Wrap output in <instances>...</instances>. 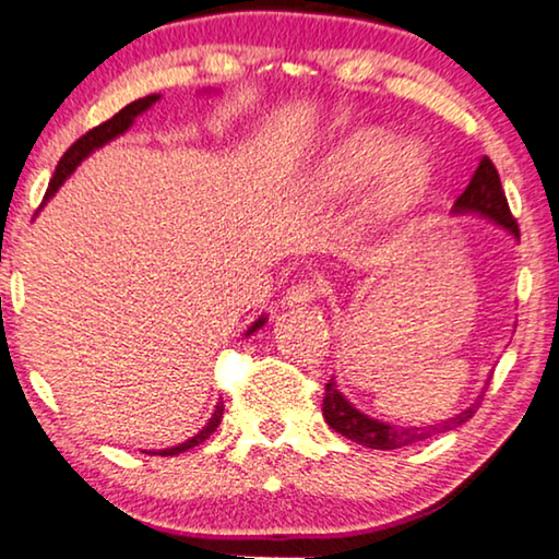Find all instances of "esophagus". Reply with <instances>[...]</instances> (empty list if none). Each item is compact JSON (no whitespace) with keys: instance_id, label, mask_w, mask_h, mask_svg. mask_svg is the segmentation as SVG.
<instances>
[{"instance_id":"obj_1","label":"esophagus","mask_w":559,"mask_h":559,"mask_svg":"<svg viewBox=\"0 0 559 559\" xmlns=\"http://www.w3.org/2000/svg\"><path fill=\"white\" fill-rule=\"evenodd\" d=\"M319 290L321 288L317 281H298L286 290V296H283V306H288V309H296V306H309L311 301H317L319 298Z\"/></svg>"}]
</instances>
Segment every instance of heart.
Instances as JSON below:
<instances>
[{"instance_id": "obj_1", "label": "heart", "mask_w": 559, "mask_h": 559, "mask_svg": "<svg viewBox=\"0 0 559 559\" xmlns=\"http://www.w3.org/2000/svg\"><path fill=\"white\" fill-rule=\"evenodd\" d=\"M380 175L374 210L382 217H395L426 198L433 185V159L420 144L400 146V139L390 131L359 129L326 159L324 185L336 194H347Z\"/></svg>"}]
</instances>
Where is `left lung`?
<instances>
[{
  "label": "left lung",
  "instance_id": "1",
  "mask_svg": "<svg viewBox=\"0 0 559 559\" xmlns=\"http://www.w3.org/2000/svg\"><path fill=\"white\" fill-rule=\"evenodd\" d=\"M455 212H478V215L491 217L493 223H499L501 227H507L509 233L519 238V225L509 210L507 194L501 190V179L499 171L493 167V162L489 156H484L481 164H478L476 175L471 177V182L459 200H455ZM484 395L476 400L474 405L466 407V411L455 415L451 420L436 423V426H423V428H397V426H388V423H380L369 415L359 413L355 405L349 403L347 397L336 390L334 380L326 382L324 388V418L329 423V428H334L336 433H342L344 438L355 440L359 445L374 448V451H392V448H405L413 443H420V440L436 438L440 433H448V430H455L463 423L471 420L481 405Z\"/></svg>",
  "mask_w": 559,
  "mask_h": 559
}]
</instances>
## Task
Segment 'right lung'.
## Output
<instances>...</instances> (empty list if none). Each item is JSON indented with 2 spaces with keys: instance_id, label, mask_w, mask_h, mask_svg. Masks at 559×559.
<instances>
[{
  "instance_id": "right-lung-1",
  "label": "right lung",
  "mask_w": 559,
  "mask_h": 559,
  "mask_svg": "<svg viewBox=\"0 0 559 559\" xmlns=\"http://www.w3.org/2000/svg\"><path fill=\"white\" fill-rule=\"evenodd\" d=\"M154 100H159V96H156V93H154V96H144V98H139V100H133V104L121 108V111L116 114V116H111V119H108V121L93 126L91 131H85L83 136L78 139L75 144L70 146L66 154H62V159L58 162V169H55L50 185H47V192H45L43 204H45L47 200H50L55 192H58V187H60L62 182H66V177L78 167V164H81V162L85 159V156H88V154L93 152V148L104 146L106 141H111V139L119 136V133H123V131L129 129V126L133 123V119H136V116H139L141 111H146V108L152 106ZM43 204H40V207H43ZM40 207H37V210H40ZM263 321H265V319H258L255 324L248 329V334H253L255 329H261ZM223 407H225L223 403H217V407H215V413H212L210 423L200 430L198 436L190 438V440H185V443H179V445H175V448H164V451H159V455H177V453L190 451V448L204 443V440H207L212 433H215L217 426H219V420H223Z\"/></svg>"
}]
</instances>
